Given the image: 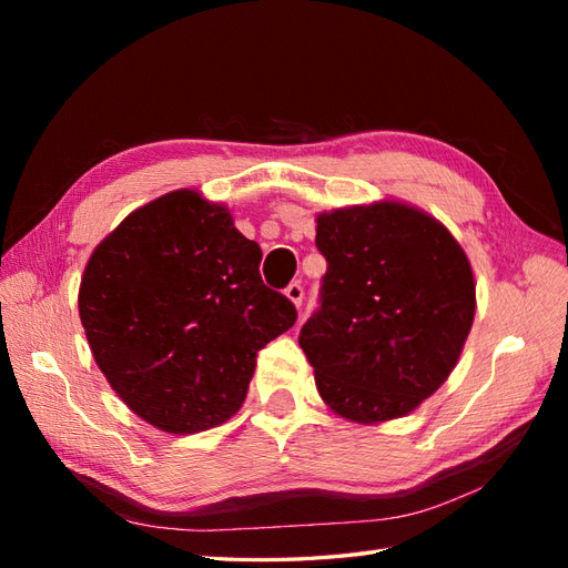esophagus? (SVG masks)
Segmentation results:
<instances>
[{
    "label": "esophagus",
    "mask_w": 568,
    "mask_h": 568,
    "mask_svg": "<svg viewBox=\"0 0 568 568\" xmlns=\"http://www.w3.org/2000/svg\"><path fill=\"white\" fill-rule=\"evenodd\" d=\"M284 294H286V298H288L291 303H294L296 307H301V305H303V298H305V288H303V284H301V282H291V284L286 286Z\"/></svg>",
    "instance_id": "obj_1"
}]
</instances>
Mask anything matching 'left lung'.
<instances>
[{
  "instance_id": "1",
  "label": "left lung",
  "mask_w": 568,
  "mask_h": 568,
  "mask_svg": "<svg viewBox=\"0 0 568 568\" xmlns=\"http://www.w3.org/2000/svg\"><path fill=\"white\" fill-rule=\"evenodd\" d=\"M320 307L298 343L322 400L359 424L398 419L448 379L476 313L471 265L424 211L382 201L317 215Z\"/></svg>"
}]
</instances>
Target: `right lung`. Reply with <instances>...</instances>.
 I'll return each mask as SVG.
<instances>
[{
    "label": "right lung",
    "mask_w": 568,
    "mask_h": 568,
    "mask_svg": "<svg viewBox=\"0 0 568 568\" xmlns=\"http://www.w3.org/2000/svg\"><path fill=\"white\" fill-rule=\"evenodd\" d=\"M225 205L178 189L130 213L82 274L92 355L134 415L199 434L242 407L255 355L296 322Z\"/></svg>",
    "instance_id": "obj_1"
}]
</instances>
